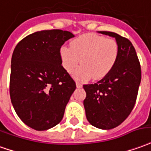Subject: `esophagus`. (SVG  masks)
<instances>
[{
  "label": "esophagus",
  "mask_w": 151,
  "mask_h": 151,
  "mask_svg": "<svg viewBox=\"0 0 151 151\" xmlns=\"http://www.w3.org/2000/svg\"><path fill=\"white\" fill-rule=\"evenodd\" d=\"M76 85H77V87H78V88H80V87H82V86H83V84L78 83V82H77V83H76Z\"/></svg>",
  "instance_id": "34e87169"
}]
</instances>
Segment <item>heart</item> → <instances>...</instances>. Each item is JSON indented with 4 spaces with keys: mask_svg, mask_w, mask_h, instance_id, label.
<instances>
[{
    "mask_svg": "<svg viewBox=\"0 0 151 151\" xmlns=\"http://www.w3.org/2000/svg\"><path fill=\"white\" fill-rule=\"evenodd\" d=\"M119 46L115 40L103 36L85 34L73 40L70 48L62 46L60 59L63 67L80 81L103 78L112 70L119 57Z\"/></svg>",
    "mask_w": 151,
    "mask_h": 151,
    "instance_id": "b5f03b06",
    "label": "heart"
}]
</instances>
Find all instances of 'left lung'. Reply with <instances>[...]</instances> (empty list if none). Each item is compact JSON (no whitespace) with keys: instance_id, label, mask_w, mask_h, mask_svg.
Wrapping results in <instances>:
<instances>
[{"instance_id":"1","label":"left lung","mask_w":151,"mask_h":151,"mask_svg":"<svg viewBox=\"0 0 151 151\" xmlns=\"http://www.w3.org/2000/svg\"><path fill=\"white\" fill-rule=\"evenodd\" d=\"M100 33L114 37L119 57L112 70L97 83L83 85L86 119L94 127L112 129L127 119L134 107L142 79L141 65L135 48L126 37L112 32Z\"/></svg>"}]
</instances>
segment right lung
Wrapping results in <instances>:
<instances>
[{"label": "right lung", "mask_w": 151, "mask_h": 151, "mask_svg": "<svg viewBox=\"0 0 151 151\" xmlns=\"http://www.w3.org/2000/svg\"><path fill=\"white\" fill-rule=\"evenodd\" d=\"M73 37L60 29L36 32L14 50L10 100L19 119L35 130H47L60 122L76 89L60 59L61 46Z\"/></svg>", "instance_id": "1"}]
</instances>
